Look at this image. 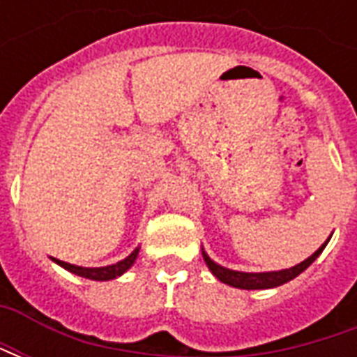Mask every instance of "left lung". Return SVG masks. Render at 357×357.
I'll return each instance as SVG.
<instances>
[{"instance_id": "1", "label": "left lung", "mask_w": 357, "mask_h": 357, "mask_svg": "<svg viewBox=\"0 0 357 357\" xmlns=\"http://www.w3.org/2000/svg\"><path fill=\"white\" fill-rule=\"evenodd\" d=\"M331 239V237H329ZM329 239L323 243L321 247L315 250L314 255L306 258L304 262L296 264L289 269H279V271H262V273H247V271H235V269H227L224 266L216 264L212 258H210L204 248H202V258L208 266V269L214 273V275L222 281V283L229 284V287H235V289H245V291H258V289H273V287H279V284L289 283L291 279L298 277L304 269H307L312 266V262H315V258L321 255L323 248L327 247Z\"/></svg>"}]
</instances>
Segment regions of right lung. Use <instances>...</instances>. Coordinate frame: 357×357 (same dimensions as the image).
Masks as SVG:
<instances>
[{
  "mask_svg": "<svg viewBox=\"0 0 357 357\" xmlns=\"http://www.w3.org/2000/svg\"><path fill=\"white\" fill-rule=\"evenodd\" d=\"M137 255H139V247L135 248L128 258H124V260H120V262L116 264H112V266H105V268H82V266H74V264L57 260V258H53V262H57L61 268L68 269L70 273L86 277V279H93V281H109V279H116V277H120L122 273H126L128 269L132 268L133 262H135V258H137Z\"/></svg>",
  "mask_w": 357,
  "mask_h": 357,
  "instance_id": "right-lung-1",
  "label": "right lung"
}]
</instances>
